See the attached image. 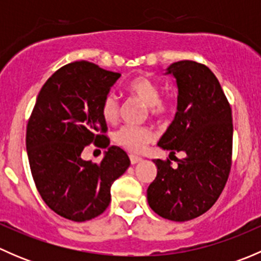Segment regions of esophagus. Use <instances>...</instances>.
<instances>
[{"mask_svg": "<svg viewBox=\"0 0 261 261\" xmlns=\"http://www.w3.org/2000/svg\"><path fill=\"white\" fill-rule=\"evenodd\" d=\"M141 160H143V158L140 156H136V155H130V162L131 164H138V163H140Z\"/></svg>", "mask_w": 261, "mask_h": 261, "instance_id": "1", "label": "esophagus"}]
</instances>
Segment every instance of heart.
<instances>
[{"instance_id": "obj_1", "label": "heart", "mask_w": 261, "mask_h": 261, "mask_svg": "<svg viewBox=\"0 0 261 261\" xmlns=\"http://www.w3.org/2000/svg\"><path fill=\"white\" fill-rule=\"evenodd\" d=\"M127 91L134 97L146 105L147 111L152 117H164L172 110V102L159 97V88L147 77H136L127 84ZM102 118L107 123H115L120 115V103L115 93H107L101 103ZM115 143L128 151L140 152L147 144L154 140V131L149 126L125 125L118 128L114 135Z\"/></svg>"}]
</instances>
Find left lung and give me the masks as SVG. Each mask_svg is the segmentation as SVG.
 Segmentation results:
<instances>
[{"label": "left lung", "mask_w": 261, "mask_h": 261, "mask_svg": "<svg viewBox=\"0 0 261 261\" xmlns=\"http://www.w3.org/2000/svg\"><path fill=\"white\" fill-rule=\"evenodd\" d=\"M178 87L177 114L158 145L183 151V159L154 160L158 174L147 188L150 208L163 218L184 222L203 215L227 181L232 159V112L216 75L193 60L169 65Z\"/></svg>", "instance_id": "1"}]
</instances>
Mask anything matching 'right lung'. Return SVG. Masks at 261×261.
Listing matches in <instances>:
<instances>
[{
	"label": "right lung",
	"mask_w": 261,
	"mask_h": 261,
	"mask_svg": "<svg viewBox=\"0 0 261 261\" xmlns=\"http://www.w3.org/2000/svg\"><path fill=\"white\" fill-rule=\"evenodd\" d=\"M121 77L81 60L58 69L43 86L26 127L31 174L50 210L74 222L92 220L109 207L111 186L130 165L127 154L109 146L101 103ZM93 142L109 147L101 163L80 155Z\"/></svg>",
	"instance_id": "right-lung-1"
}]
</instances>
